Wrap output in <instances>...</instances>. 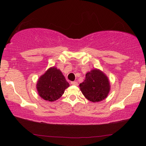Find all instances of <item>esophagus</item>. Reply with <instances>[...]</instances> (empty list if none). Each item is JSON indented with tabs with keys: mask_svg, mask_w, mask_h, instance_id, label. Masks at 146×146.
<instances>
[{
	"mask_svg": "<svg viewBox=\"0 0 146 146\" xmlns=\"http://www.w3.org/2000/svg\"><path fill=\"white\" fill-rule=\"evenodd\" d=\"M71 84L72 85H74V86H78V84L77 82H75V81L71 82Z\"/></svg>",
	"mask_w": 146,
	"mask_h": 146,
	"instance_id": "esophagus-1",
	"label": "esophagus"
}]
</instances>
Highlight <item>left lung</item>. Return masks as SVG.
<instances>
[{
  "label": "left lung",
  "mask_w": 146,
  "mask_h": 146,
  "mask_svg": "<svg viewBox=\"0 0 146 146\" xmlns=\"http://www.w3.org/2000/svg\"><path fill=\"white\" fill-rule=\"evenodd\" d=\"M80 89L88 100L98 102L106 99L110 90V83L106 75L100 70L94 68L86 74L84 81Z\"/></svg>",
  "instance_id": "8db88e82"
}]
</instances>
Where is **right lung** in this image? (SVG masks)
<instances>
[{
    "instance_id": "right-lung-1",
    "label": "right lung",
    "mask_w": 146,
    "mask_h": 146,
    "mask_svg": "<svg viewBox=\"0 0 146 146\" xmlns=\"http://www.w3.org/2000/svg\"><path fill=\"white\" fill-rule=\"evenodd\" d=\"M70 86L69 83L60 70L56 67L49 68L40 76L36 83L38 94L44 100L54 102L59 99Z\"/></svg>"
}]
</instances>
